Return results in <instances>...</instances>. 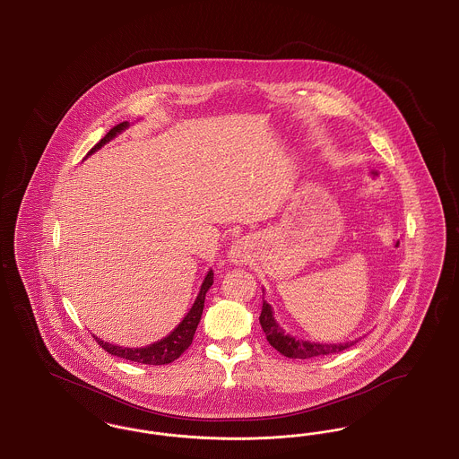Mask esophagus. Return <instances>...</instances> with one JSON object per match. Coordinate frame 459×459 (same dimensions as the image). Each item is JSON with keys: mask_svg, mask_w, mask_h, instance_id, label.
Masks as SVG:
<instances>
[{"mask_svg": "<svg viewBox=\"0 0 459 459\" xmlns=\"http://www.w3.org/2000/svg\"><path fill=\"white\" fill-rule=\"evenodd\" d=\"M246 242L244 240H236L234 244H232V247H230V251H229V256H230V260L232 262H242V260H246Z\"/></svg>", "mask_w": 459, "mask_h": 459, "instance_id": "obj_1", "label": "esophagus"}]
</instances>
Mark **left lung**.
I'll return each instance as SVG.
<instances>
[{
  "mask_svg": "<svg viewBox=\"0 0 459 459\" xmlns=\"http://www.w3.org/2000/svg\"><path fill=\"white\" fill-rule=\"evenodd\" d=\"M260 324H262L263 332H264L270 346L287 358H294V359L296 358L309 359V358H316V356H327L333 352H341L358 342V341H350V342H342V344H320V342H307L303 339H294L279 327V324L273 318L272 306L268 305L266 301H263Z\"/></svg>",
  "mask_w": 459,
  "mask_h": 459,
  "instance_id": "left-lung-1",
  "label": "left lung"
}]
</instances>
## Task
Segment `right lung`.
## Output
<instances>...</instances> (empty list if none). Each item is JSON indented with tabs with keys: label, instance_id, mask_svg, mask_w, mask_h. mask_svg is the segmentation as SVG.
I'll list each match as a JSON object with an SVG mask.
<instances>
[{
	"label": "right lung",
	"instance_id": "add662e5",
	"mask_svg": "<svg viewBox=\"0 0 459 459\" xmlns=\"http://www.w3.org/2000/svg\"><path fill=\"white\" fill-rule=\"evenodd\" d=\"M127 127H129V122H122V124L115 126L113 129H109L108 134L88 154L98 152L103 144H107L117 134L126 131ZM212 284H213V270H210L206 273V277L201 284V289H199L196 301H195L193 307L189 309V313L184 316V320L167 337H163L161 341H158L154 344L144 346V348H122V346H115V344L105 342L96 335H94V339L103 350L109 352V354H113V356H118V358H124V359H129V361H135V363H143V365H154V367L156 365H169L191 346L197 324H199L201 315H203L204 296H206V292H208Z\"/></svg>",
	"mask_w": 459,
	"mask_h": 459
}]
</instances>
